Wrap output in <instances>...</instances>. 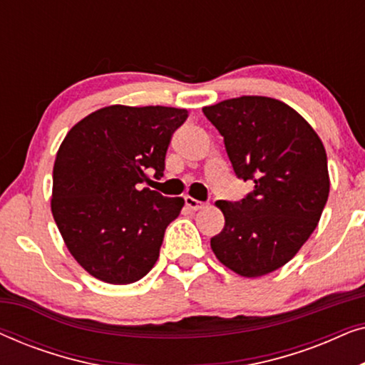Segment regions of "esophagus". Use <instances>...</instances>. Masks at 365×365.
Segmentation results:
<instances>
[{
    "instance_id": "obj_1",
    "label": "esophagus",
    "mask_w": 365,
    "mask_h": 365,
    "mask_svg": "<svg viewBox=\"0 0 365 365\" xmlns=\"http://www.w3.org/2000/svg\"><path fill=\"white\" fill-rule=\"evenodd\" d=\"M184 202H186V206L191 209V211H199V209H202L204 206H206V204L201 202V201H197V199H194L191 196L184 197Z\"/></svg>"
}]
</instances>
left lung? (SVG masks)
Instances as JSON below:
<instances>
[{
    "label": "left lung",
    "mask_w": 365,
    "mask_h": 365,
    "mask_svg": "<svg viewBox=\"0 0 365 365\" xmlns=\"http://www.w3.org/2000/svg\"><path fill=\"white\" fill-rule=\"evenodd\" d=\"M224 138L239 179L254 182L241 201H217L226 219L212 252L242 277H261L296 256L329 197L327 154L311 124L286 103L241 96L202 108Z\"/></svg>",
    "instance_id": "obj_1"
}]
</instances>
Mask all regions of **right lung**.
Instances as JSON below:
<instances>
[{"label":"right lung","mask_w":365,"mask_h":365,"mask_svg":"<svg viewBox=\"0 0 365 365\" xmlns=\"http://www.w3.org/2000/svg\"><path fill=\"white\" fill-rule=\"evenodd\" d=\"M187 111L106 106L74 124L53 168L51 211L68 251L93 277L131 284L151 271L164 231L184 206L143 187L159 179Z\"/></svg>","instance_id":"add662e5"}]
</instances>
